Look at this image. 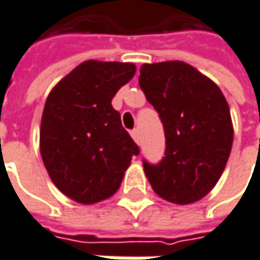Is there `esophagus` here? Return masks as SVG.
Returning a JSON list of instances; mask_svg holds the SVG:
<instances>
[{
  "label": "esophagus",
  "instance_id": "1",
  "mask_svg": "<svg viewBox=\"0 0 260 260\" xmlns=\"http://www.w3.org/2000/svg\"><path fill=\"white\" fill-rule=\"evenodd\" d=\"M131 137L134 138V141L138 144L140 143V132H138V129H134L132 132H131Z\"/></svg>",
  "mask_w": 260,
  "mask_h": 260
}]
</instances>
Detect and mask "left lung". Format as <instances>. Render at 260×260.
<instances>
[{
	"label": "left lung",
	"instance_id": "1",
	"mask_svg": "<svg viewBox=\"0 0 260 260\" xmlns=\"http://www.w3.org/2000/svg\"><path fill=\"white\" fill-rule=\"evenodd\" d=\"M140 87L159 113L167 149L144 173L164 200L187 205L216 186L229 159L234 126L220 87L183 60L144 63Z\"/></svg>",
	"mask_w": 260,
	"mask_h": 260
}]
</instances>
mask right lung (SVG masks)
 Returning a JSON list of instances; mask_svg holds the SVG:
<instances>
[{"label": "right lung", "mask_w": 260, "mask_h": 260, "mask_svg": "<svg viewBox=\"0 0 260 260\" xmlns=\"http://www.w3.org/2000/svg\"><path fill=\"white\" fill-rule=\"evenodd\" d=\"M135 71L131 62L84 60L50 90L40 152L50 180L70 200L92 205L110 198L140 153L111 106Z\"/></svg>", "instance_id": "add662e5"}]
</instances>
